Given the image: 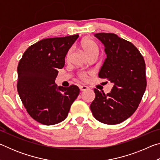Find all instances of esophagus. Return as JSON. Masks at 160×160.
Returning a JSON list of instances; mask_svg holds the SVG:
<instances>
[{
    "label": "esophagus",
    "instance_id": "34e87169",
    "mask_svg": "<svg viewBox=\"0 0 160 160\" xmlns=\"http://www.w3.org/2000/svg\"><path fill=\"white\" fill-rule=\"evenodd\" d=\"M79 88H80V90L81 91H86V90H89V88L86 85H80Z\"/></svg>",
    "mask_w": 160,
    "mask_h": 160
}]
</instances>
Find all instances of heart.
<instances>
[{
  "label": "heart",
  "instance_id": "1",
  "mask_svg": "<svg viewBox=\"0 0 160 160\" xmlns=\"http://www.w3.org/2000/svg\"><path fill=\"white\" fill-rule=\"evenodd\" d=\"M81 47L85 51V53L88 56V57H90V56L93 55V54H97L98 55L99 53V47L97 44L95 42H94L93 40L90 39H84L80 44ZM72 52V48H70L67 51L66 53V59H68L70 56H71ZM88 75V72H81L79 74V77L81 79L85 80L87 78Z\"/></svg>",
  "mask_w": 160,
  "mask_h": 160
}]
</instances>
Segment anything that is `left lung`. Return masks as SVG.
I'll return each instance as SVG.
<instances>
[{
    "instance_id": "8db88e82",
    "label": "left lung",
    "mask_w": 160,
    "mask_h": 160,
    "mask_svg": "<svg viewBox=\"0 0 160 160\" xmlns=\"http://www.w3.org/2000/svg\"><path fill=\"white\" fill-rule=\"evenodd\" d=\"M104 45L107 58L99 72L100 78L113 83L105 94L94 89L90 109L97 120L113 125L129 118L138 107L147 81L145 63L138 49L130 42L113 33L94 34Z\"/></svg>"
}]
</instances>
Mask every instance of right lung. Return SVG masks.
<instances>
[{"instance_id": "add662e5", "label": "right lung", "mask_w": 160, "mask_h": 160, "mask_svg": "<svg viewBox=\"0 0 160 160\" xmlns=\"http://www.w3.org/2000/svg\"><path fill=\"white\" fill-rule=\"evenodd\" d=\"M79 37L47 38L35 43L24 53L18 66V92L27 112L42 124L54 125L67 117L80 93L76 85L55 83L63 68L67 51Z\"/></svg>"}]
</instances>
